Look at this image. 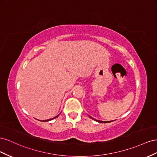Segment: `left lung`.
<instances>
[{"instance_id": "8db88e82", "label": "left lung", "mask_w": 157, "mask_h": 157, "mask_svg": "<svg viewBox=\"0 0 157 157\" xmlns=\"http://www.w3.org/2000/svg\"><path fill=\"white\" fill-rule=\"evenodd\" d=\"M89 117H90L91 118H92V119H93L94 120H95V121H97V122H100V123H109V122H113V121H106V122H104V121H100V120H95V119H94V118H93L92 117H91V116H89Z\"/></svg>"}]
</instances>
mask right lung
<instances>
[{
	"label": "right lung",
	"mask_w": 157,
	"mask_h": 157,
	"mask_svg": "<svg viewBox=\"0 0 157 157\" xmlns=\"http://www.w3.org/2000/svg\"><path fill=\"white\" fill-rule=\"evenodd\" d=\"M59 116V114L58 115V116H56V117H55V118H51V119H48V120H43V122H48V121H49V120H52V119H54V118H57L58 116Z\"/></svg>",
	"instance_id": "obj_1"
}]
</instances>
